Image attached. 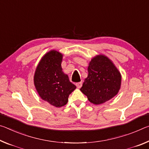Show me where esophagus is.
Listing matches in <instances>:
<instances>
[{"label": "esophagus", "mask_w": 149, "mask_h": 149, "mask_svg": "<svg viewBox=\"0 0 149 149\" xmlns=\"http://www.w3.org/2000/svg\"><path fill=\"white\" fill-rule=\"evenodd\" d=\"M82 82H77V83H76V86L78 88H80L82 86Z\"/></svg>", "instance_id": "1"}]
</instances>
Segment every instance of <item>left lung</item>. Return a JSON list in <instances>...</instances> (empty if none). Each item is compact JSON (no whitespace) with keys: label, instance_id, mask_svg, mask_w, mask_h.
<instances>
[{"label":"left lung","instance_id":"8db88e82","mask_svg":"<svg viewBox=\"0 0 149 149\" xmlns=\"http://www.w3.org/2000/svg\"><path fill=\"white\" fill-rule=\"evenodd\" d=\"M88 77L80 91L91 103L104 104L116 96L121 84V75L111 59L104 55H97L88 67Z\"/></svg>","mask_w":149,"mask_h":149}]
</instances>
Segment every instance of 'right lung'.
Here are the masks:
<instances>
[{
    "label": "right lung",
    "mask_w": 149,
    "mask_h": 149,
    "mask_svg": "<svg viewBox=\"0 0 149 149\" xmlns=\"http://www.w3.org/2000/svg\"><path fill=\"white\" fill-rule=\"evenodd\" d=\"M63 57L62 53L56 50L46 53L39 62L33 76L34 86L39 96L57 108L67 104L69 94L77 88L63 71Z\"/></svg>",
    "instance_id": "add662e5"
}]
</instances>
